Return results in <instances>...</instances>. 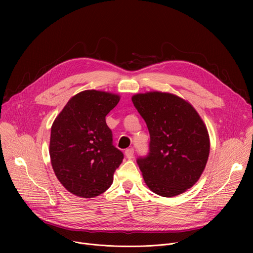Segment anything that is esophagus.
<instances>
[{
	"mask_svg": "<svg viewBox=\"0 0 253 253\" xmlns=\"http://www.w3.org/2000/svg\"><path fill=\"white\" fill-rule=\"evenodd\" d=\"M125 156L127 159H132L134 156V149L133 148H129L127 150H125Z\"/></svg>",
	"mask_w": 253,
	"mask_h": 253,
	"instance_id": "obj_1",
	"label": "esophagus"
}]
</instances>
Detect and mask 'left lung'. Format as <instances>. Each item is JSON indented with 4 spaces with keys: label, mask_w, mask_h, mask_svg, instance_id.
<instances>
[{
    "label": "left lung",
    "mask_w": 253,
    "mask_h": 253,
    "mask_svg": "<svg viewBox=\"0 0 253 253\" xmlns=\"http://www.w3.org/2000/svg\"><path fill=\"white\" fill-rule=\"evenodd\" d=\"M150 134V152L137 159L148 188L163 197L182 194L206 166L209 134L195 108L177 95L151 91L132 96Z\"/></svg>",
    "instance_id": "left-lung-1"
}]
</instances>
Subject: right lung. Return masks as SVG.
Masks as SVG:
<instances>
[{
  "label": "right lung",
  "mask_w": 253,
  "mask_h": 253,
  "mask_svg": "<svg viewBox=\"0 0 253 253\" xmlns=\"http://www.w3.org/2000/svg\"><path fill=\"white\" fill-rule=\"evenodd\" d=\"M118 94L85 90L72 97L51 127L49 153L61 184L72 194L93 198L109 188L123 153L112 144L106 115Z\"/></svg>",
  "instance_id": "1"
}]
</instances>
